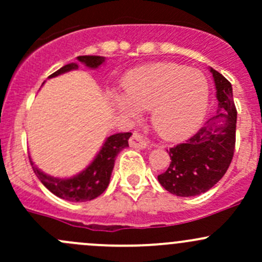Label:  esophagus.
Listing matches in <instances>:
<instances>
[{
	"mask_svg": "<svg viewBox=\"0 0 262 262\" xmlns=\"http://www.w3.org/2000/svg\"><path fill=\"white\" fill-rule=\"evenodd\" d=\"M129 146L133 148H138V149H144L148 147L147 142L142 138L141 134L133 133V136L129 138Z\"/></svg>",
	"mask_w": 262,
	"mask_h": 262,
	"instance_id": "34e87169",
	"label": "esophagus"
}]
</instances>
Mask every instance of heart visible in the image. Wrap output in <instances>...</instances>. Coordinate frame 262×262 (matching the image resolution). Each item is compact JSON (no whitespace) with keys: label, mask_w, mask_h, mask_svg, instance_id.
<instances>
[{"label":"heart","mask_w":262,"mask_h":262,"mask_svg":"<svg viewBox=\"0 0 262 262\" xmlns=\"http://www.w3.org/2000/svg\"><path fill=\"white\" fill-rule=\"evenodd\" d=\"M123 97L113 96L116 107L136 115L152 110L155 130L167 141L191 136L200 126L209 101L205 76L176 63H156L128 73Z\"/></svg>","instance_id":"1"}]
</instances>
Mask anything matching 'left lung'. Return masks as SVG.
I'll list each match as a JSON object with an SVG mask.
<instances>
[{"label": "left lung", "instance_id": "8db88e82", "mask_svg": "<svg viewBox=\"0 0 262 262\" xmlns=\"http://www.w3.org/2000/svg\"><path fill=\"white\" fill-rule=\"evenodd\" d=\"M218 112L184 143L170 148V166L158 181L171 194L195 196L212 189L232 162L236 146L237 110L231 82L210 68Z\"/></svg>", "mask_w": 262, "mask_h": 262}]
</instances>
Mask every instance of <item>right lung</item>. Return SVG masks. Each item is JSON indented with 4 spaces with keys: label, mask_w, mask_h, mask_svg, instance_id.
Masks as SVG:
<instances>
[{
    "label": "right lung",
    "mask_w": 262,
    "mask_h": 262,
    "mask_svg": "<svg viewBox=\"0 0 262 262\" xmlns=\"http://www.w3.org/2000/svg\"><path fill=\"white\" fill-rule=\"evenodd\" d=\"M77 59L86 67L94 68V70L105 62V57H100V55H80ZM77 63H70L55 71L49 77H55V76L77 70ZM130 136L132 133H116L114 136H110L105 141L104 146L97 153L96 158L92 161L91 165L84 168L77 176H73L71 179H57L41 172L30 158L31 167L41 184L60 199L70 200V202H89L101 195L106 190L113 168H114L115 157L123 148L129 147L128 139L130 138Z\"/></svg>",
    "instance_id": "obj_1"
}]
</instances>
